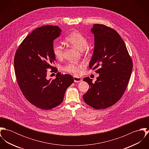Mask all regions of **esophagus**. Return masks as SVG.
I'll return each mask as SVG.
<instances>
[{
    "label": "esophagus",
    "mask_w": 149,
    "mask_h": 149,
    "mask_svg": "<svg viewBox=\"0 0 149 149\" xmlns=\"http://www.w3.org/2000/svg\"><path fill=\"white\" fill-rule=\"evenodd\" d=\"M73 79H74V81L75 83H79L80 81H82V79L81 78L79 77H77V76H74L73 77Z\"/></svg>",
    "instance_id": "1"
}]
</instances>
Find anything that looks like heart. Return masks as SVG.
<instances>
[{
  "label": "heart",
  "instance_id": "1",
  "mask_svg": "<svg viewBox=\"0 0 149 149\" xmlns=\"http://www.w3.org/2000/svg\"><path fill=\"white\" fill-rule=\"evenodd\" d=\"M65 41L71 46L76 47L80 51L85 49L88 45L87 39L79 31H74L69 34L66 38ZM52 51L54 57L57 59H61L64 56V48L59 43H54ZM85 66L83 62L69 63L63 67L65 71L79 76L81 74L82 70Z\"/></svg>",
  "mask_w": 149,
  "mask_h": 149
}]
</instances>
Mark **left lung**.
<instances>
[{"mask_svg": "<svg viewBox=\"0 0 149 149\" xmlns=\"http://www.w3.org/2000/svg\"><path fill=\"white\" fill-rule=\"evenodd\" d=\"M95 47L89 69L99 74L95 83L86 77L83 79L89 88L83 95L85 103L95 109H106L122 97L131 74L132 61L119 34L113 29L94 24Z\"/></svg>", "mask_w": 149, "mask_h": 149, "instance_id": "1", "label": "left lung"}]
</instances>
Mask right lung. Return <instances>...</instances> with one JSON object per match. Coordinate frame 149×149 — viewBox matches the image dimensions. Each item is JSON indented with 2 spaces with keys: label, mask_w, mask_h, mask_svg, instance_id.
<instances>
[{
  "label": "right lung",
  "mask_w": 149,
  "mask_h": 149,
  "mask_svg": "<svg viewBox=\"0 0 149 149\" xmlns=\"http://www.w3.org/2000/svg\"><path fill=\"white\" fill-rule=\"evenodd\" d=\"M61 32L57 26L36 29L24 39L14 57L15 76L23 95L31 104L45 110L60 105L66 89L74 82L71 75L60 72L55 79H46L47 69L57 72L52 66L56 60L52 47Z\"/></svg>",
  "instance_id": "add662e5"
}]
</instances>
